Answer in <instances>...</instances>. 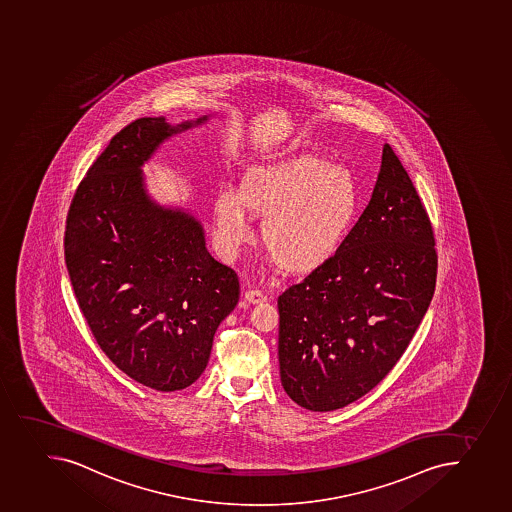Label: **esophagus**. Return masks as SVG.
Listing matches in <instances>:
<instances>
[{
    "mask_svg": "<svg viewBox=\"0 0 512 512\" xmlns=\"http://www.w3.org/2000/svg\"><path fill=\"white\" fill-rule=\"evenodd\" d=\"M244 298L245 302L252 303V305L267 302V295L260 292V290H249V292H245Z\"/></svg>",
    "mask_w": 512,
    "mask_h": 512,
    "instance_id": "34e87169",
    "label": "esophagus"
}]
</instances>
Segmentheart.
Masks as SVG:
<instances>
[{
    "instance_id": "b5f03b06",
    "label": "heart",
    "mask_w": 512,
    "mask_h": 512,
    "mask_svg": "<svg viewBox=\"0 0 512 512\" xmlns=\"http://www.w3.org/2000/svg\"><path fill=\"white\" fill-rule=\"evenodd\" d=\"M361 210L360 184L350 169L320 154H300L245 171L239 192L215 195V239L234 254L250 239V219L260 227L263 249L290 275L325 267L350 237Z\"/></svg>"
}]
</instances>
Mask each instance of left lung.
Returning <instances> with one entry per match:
<instances>
[{
  "instance_id": "left-lung-1",
  "label": "left lung",
  "mask_w": 512,
  "mask_h": 512,
  "mask_svg": "<svg viewBox=\"0 0 512 512\" xmlns=\"http://www.w3.org/2000/svg\"><path fill=\"white\" fill-rule=\"evenodd\" d=\"M434 245L428 212L385 144L370 204L340 252L278 297L280 380L295 403L343 408L393 370L434 295Z\"/></svg>"
}]
</instances>
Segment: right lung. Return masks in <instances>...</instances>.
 <instances>
[{
	"mask_svg": "<svg viewBox=\"0 0 512 512\" xmlns=\"http://www.w3.org/2000/svg\"><path fill=\"white\" fill-rule=\"evenodd\" d=\"M141 117L112 137L69 205L64 258L74 295L109 360L157 391L184 390L209 363L239 277L205 249L202 225L147 195L141 166L172 134Z\"/></svg>",
	"mask_w": 512,
	"mask_h": 512,
	"instance_id": "1",
	"label": "right lung"
}]
</instances>
